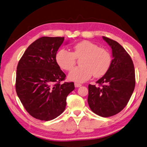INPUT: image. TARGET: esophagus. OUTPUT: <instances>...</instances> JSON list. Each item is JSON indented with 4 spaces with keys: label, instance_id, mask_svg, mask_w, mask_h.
I'll use <instances>...</instances> for the list:
<instances>
[{
    "label": "esophagus",
    "instance_id": "34e87169",
    "mask_svg": "<svg viewBox=\"0 0 147 147\" xmlns=\"http://www.w3.org/2000/svg\"><path fill=\"white\" fill-rule=\"evenodd\" d=\"M74 85H75V87H80L81 86H82V85H81L80 84L77 83V82L75 83V84H74Z\"/></svg>",
    "mask_w": 147,
    "mask_h": 147
}]
</instances>
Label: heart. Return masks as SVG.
I'll return each instance as SVG.
<instances>
[{
	"label": "heart",
	"mask_w": 147,
	"mask_h": 147,
	"mask_svg": "<svg viewBox=\"0 0 147 147\" xmlns=\"http://www.w3.org/2000/svg\"><path fill=\"white\" fill-rule=\"evenodd\" d=\"M81 66L74 68L68 74L71 80L84 82L92 76L100 77L105 75L111 65L112 58L106 49L90 41H82L74 47V51L60 50L56 55V61L62 69L69 71L75 66L77 59Z\"/></svg>",
	"instance_id": "1"
}]
</instances>
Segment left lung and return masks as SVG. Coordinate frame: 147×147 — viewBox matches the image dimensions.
I'll use <instances>...</instances> for the list:
<instances>
[{
    "instance_id": "1",
    "label": "left lung",
    "mask_w": 147,
    "mask_h": 147,
    "mask_svg": "<svg viewBox=\"0 0 147 147\" xmlns=\"http://www.w3.org/2000/svg\"><path fill=\"white\" fill-rule=\"evenodd\" d=\"M102 38L111 48L113 59L107 73L96 82L99 86L89 85L87 101L92 112L106 118L119 113L127 105L135 89V73L131 58L121 45Z\"/></svg>"
}]
</instances>
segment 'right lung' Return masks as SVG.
<instances>
[{"label":"right lung","mask_w":147,"mask_h":147,"mask_svg":"<svg viewBox=\"0 0 147 147\" xmlns=\"http://www.w3.org/2000/svg\"><path fill=\"white\" fill-rule=\"evenodd\" d=\"M64 37L43 36L31 43L17 67L16 90L27 112L33 118L50 121L62 113L67 97L75 89L64 82L65 74L56 61Z\"/></svg>","instance_id":"right-lung-1"}]
</instances>
